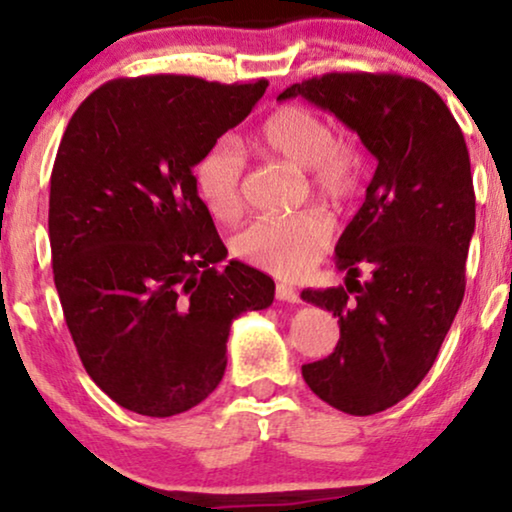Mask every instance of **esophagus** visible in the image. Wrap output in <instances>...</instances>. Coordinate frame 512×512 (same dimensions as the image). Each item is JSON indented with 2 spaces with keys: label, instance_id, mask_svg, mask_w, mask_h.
<instances>
[{
  "label": "esophagus",
  "instance_id": "esophagus-1",
  "mask_svg": "<svg viewBox=\"0 0 512 512\" xmlns=\"http://www.w3.org/2000/svg\"><path fill=\"white\" fill-rule=\"evenodd\" d=\"M276 300L283 302H300V293L293 286H286V283H278L276 286Z\"/></svg>",
  "mask_w": 512,
  "mask_h": 512
}]
</instances>
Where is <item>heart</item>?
I'll return each mask as SVG.
<instances>
[{
	"label": "heart",
	"mask_w": 512,
	"mask_h": 512,
	"mask_svg": "<svg viewBox=\"0 0 512 512\" xmlns=\"http://www.w3.org/2000/svg\"><path fill=\"white\" fill-rule=\"evenodd\" d=\"M250 144L271 158H283L307 172L316 196L345 203L359 191L364 155L354 141L338 137L331 122L300 103L276 108L262 120ZM196 189L217 219L243 210L245 158L234 139H219L198 160ZM333 238V226L319 210L293 217H260L234 236V252L278 278L307 276Z\"/></svg>",
	"instance_id": "heart-1"
}]
</instances>
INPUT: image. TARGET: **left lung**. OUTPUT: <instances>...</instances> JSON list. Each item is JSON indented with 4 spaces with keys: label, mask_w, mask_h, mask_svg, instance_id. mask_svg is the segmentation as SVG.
Wrapping results in <instances>:
<instances>
[{
    "label": "left lung",
    "mask_w": 512,
    "mask_h": 512,
    "mask_svg": "<svg viewBox=\"0 0 512 512\" xmlns=\"http://www.w3.org/2000/svg\"><path fill=\"white\" fill-rule=\"evenodd\" d=\"M295 96L333 113L378 160L335 245L345 288L302 290L340 323L335 352L304 364V383L333 409L371 416L416 390L463 302L475 234L468 146L439 94L413 77L328 73L278 99Z\"/></svg>",
    "instance_id": "left-lung-1"
}]
</instances>
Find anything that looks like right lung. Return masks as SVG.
<instances>
[{
  "mask_svg": "<svg viewBox=\"0 0 512 512\" xmlns=\"http://www.w3.org/2000/svg\"><path fill=\"white\" fill-rule=\"evenodd\" d=\"M267 80H113L80 103L49 193L54 283L89 378L151 418L222 380L231 323L274 302V281L231 260L193 167L248 118Z\"/></svg>",
  "mask_w": 512,
  "mask_h": 512,
  "instance_id": "add662e5",
  "label": "right lung"
}]
</instances>
